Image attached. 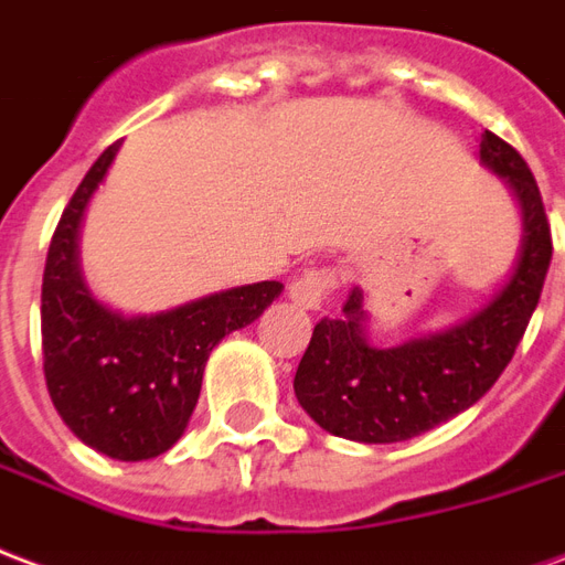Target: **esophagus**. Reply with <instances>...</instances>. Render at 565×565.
I'll return each mask as SVG.
<instances>
[{
    "instance_id": "34e87169",
    "label": "esophagus",
    "mask_w": 565,
    "mask_h": 565,
    "mask_svg": "<svg viewBox=\"0 0 565 565\" xmlns=\"http://www.w3.org/2000/svg\"><path fill=\"white\" fill-rule=\"evenodd\" d=\"M333 288H337V274L331 267H310L288 286V298L295 300L300 310H319Z\"/></svg>"
}]
</instances>
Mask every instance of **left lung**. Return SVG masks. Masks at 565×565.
<instances>
[{
  "instance_id": "1",
  "label": "left lung",
  "mask_w": 565,
  "mask_h": 565,
  "mask_svg": "<svg viewBox=\"0 0 565 565\" xmlns=\"http://www.w3.org/2000/svg\"><path fill=\"white\" fill-rule=\"evenodd\" d=\"M479 162L509 183L521 207L512 274L467 319L397 345L370 343L364 288H352L343 316L316 324L295 373V397L328 434L367 446L413 439L467 413L509 367L536 310L554 246L536 177L521 152L484 129Z\"/></svg>"
}]
</instances>
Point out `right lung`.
Instances as JSON below:
<instances>
[{
	"label": "right lung",
	"instance_id": "obj_1",
	"mask_svg": "<svg viewBox=\"0 0 565 565\" xmlns=\"http://www.w3.org/2000/svg\"><path fill=\"white\" fill-rule=\"evenodd\" d=\"M119 152H102L63 210L41 282V352L47 391L84 446L114 460L164 455L186 430L210 352L253 324L282 282L225 288L150 316H122L89 291L81 270V225Z\"/></svg>",
	"mask_w": 565,
	"mask_h": 565
}]
</instances>
